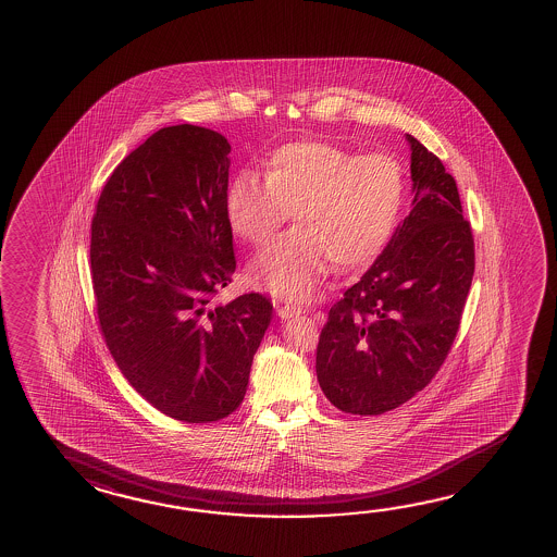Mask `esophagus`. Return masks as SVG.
Wrapping results in <instances>:
<instances>
[{
    "label": "esophagus",
    "instance_id": "1",
    "mask_svg": "<svg viewBox=\"0 0 557 557\" xmlns=\"http://www.w3.org/2000/svg\"><path fill=\"white\" fill-rule=\"evenodd\" d=\"M277 317L285 321V319H292V317H297V314H301V307H293V305H277Z\"/></svg>",
    "mask_w": 557,
    "mask_h": 557
}]
</instances>
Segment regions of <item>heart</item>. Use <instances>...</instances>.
<instances>
[{"instance_id":"obj_1","label":"heart","mask_w":557,"mask_h":557,"mask_svg":"<svg viewBox=\"0 0 557 557\" xmlns=\"http://www.w3.org/2000/svg\"><path fill=\"white\" fill-rule=\"evenodd\" d=\"M405 196V170L389 154L297 140L272 152L265 177L238 172L228 182L226 219L236 235L260 246L297 213L299 228L258 252L248 275L282 299L305 301L332 262L354 270L381 255Z\"/></svg>"}]
</instances>
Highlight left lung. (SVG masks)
Segmentation results:
<instances>
[{
    "instance_id": "1",
    "label": "left lung",
    "mask_w": 557,
    "mask_h": 557,
    "mask_svg": "<svg viewBox=\"0 0 557 557\" xmlns=\"http://www.w3.org/2000/svg\"><path fill=\"white\" fill-rule=\"evenodd\" d=\"M412 209L370 270L329 311L317 346L326 399L351 414H383L429 385L458 334L475 245L456 180L407 135Z\"/></svg>"
}]
</instances>
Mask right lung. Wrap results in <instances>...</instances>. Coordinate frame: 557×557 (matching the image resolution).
<instances>
[{
    "label": "right lung",
    "mask_w": 557,
    "mask_h": 557,
    "mask_svg": "<svg viewBox=\"0 0 557 557\" xmlns=\"http://www.w3.org/2000/svg\"><path fill=\"white\" fill-rule=\"evenodd\" d=\"M231 145L196 125L157 131L101 189L89 264L99 329L154 409L213 422L243 403L272 301L216 305L236 270L225 196Z\"/></svg>",
    "instance_id": "1"
}]
</instances>
